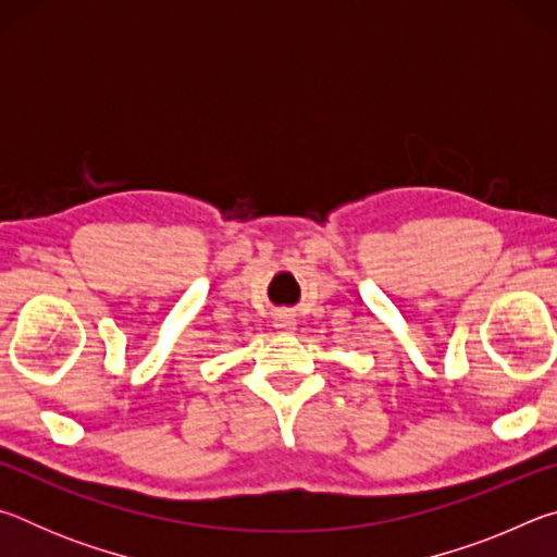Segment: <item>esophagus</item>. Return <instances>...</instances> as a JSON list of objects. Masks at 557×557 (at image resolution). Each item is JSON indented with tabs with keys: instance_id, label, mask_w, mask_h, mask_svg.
<instances>
[{
	"instance_id": "obj_1",
	"label": "esophagus",
	"mask_w": 557,
	"mask_h": 557,
	"mask_svg": "<svg viewBox=\"0 0 557 557\" xmlns=\"http://www.w3.org/2000/svg\"><path fill=\"white\" fill-rule=\"evenodd\" d=\"M275 326H277V332H282V334H289V332H295V322H292L289 317H280Z\"/></svg>"
}]
</instances>
